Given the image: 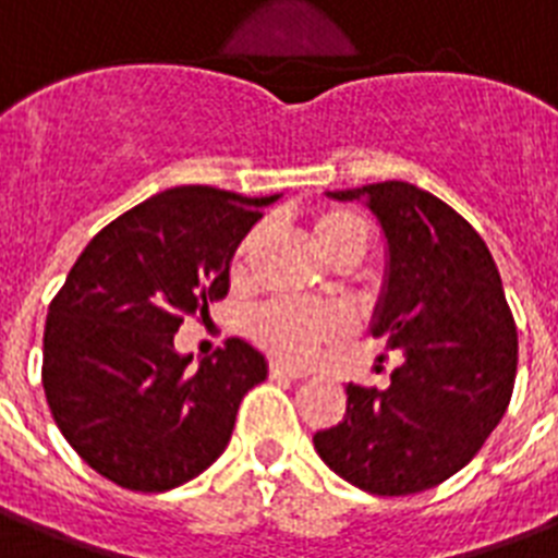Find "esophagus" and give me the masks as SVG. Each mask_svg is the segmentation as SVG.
I'll use <instances>...</instances> for the list:
<instances>
[{
	"label": "esophagus",
	"instance_id": "obj_1",
	"mask_svg": "<svg viewBox=\"0 0 558 558\" xmlns=\"http://www.w3.org/2000/svg\"><path fill=\"white\" fill-rule=\"evenodd\" d=\"M269 375L271 378H306V369L301 366H289L283 361H269Z\"/></svg>",
	"mask_w": 558,
	"mask_h": 558
}]
</instances>
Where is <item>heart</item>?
Wrapping results in <instances>:
<instances>
[{
    "label": "heart",
    "mask_w": 558,
    "mask_h": 558,
    "mask_svg": "<svg viewBox=\"0 0 558 558\" xmlns=\"http://www.w3.org/2000/svg\"><path fill=\"white\" fill-rule=\"evenodd\" d=\"M312 234L318 240L320 252L338 266H352L369 248V223L347 206L318 208L312 217ZM257 240H260V229H252L240 240L232 260L234 278L246 275L248 255L257 246ZM347 326L350 324L341 310L310 301H269L257 306L246 320L248 335L264 350L292 364H306L312 357H318L329 343L347 332Z\"/></svg>",
    "instance_id": "b5f03b06"
}]
</instances>
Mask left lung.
I'll list each match as a JSON object with an SVG mask.
<instances>
[{"label": "left lung", "mask_w": 558, "mask_h": 558, "mask_svg": "<svg viewBox=\"0 0 558 558\" xmlns=\"http://www.w3.org/2000/svg\"><path fill=\"white\" fill-rule=\"evenodd\" d=\"M335 201H364L387 240L373 335L398 350L389 387H347V415L315 450L375 496L447 482L482 450L513 396L519 338L499 269L473 226L436 194L387 180Z\"/></svg>", "instance_id": "obj_1"}]
</instances>
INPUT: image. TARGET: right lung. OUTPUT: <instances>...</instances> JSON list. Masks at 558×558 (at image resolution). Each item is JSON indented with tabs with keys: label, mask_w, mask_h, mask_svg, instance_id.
<instances>
[{
	"label": "right lung",
	"mask_w": 558,
	"mask_h": 558,
	"mask_svg": "<svg viewBox=\"0 0 558 558\" xmlns=\"http://www.w3.org/2000/svg\"><path fill=\"white\" fill-rule=\"evenodd\" d=\"M275 201L177 185L108 223L68 271L45 320L43 387L65 441L108 482L174 490L226 450L266 357L229 338L192 369L174 335L226 298L240 240Z\"/></svg>",
	"instance_id": "obj_1"
}]
</instances>
